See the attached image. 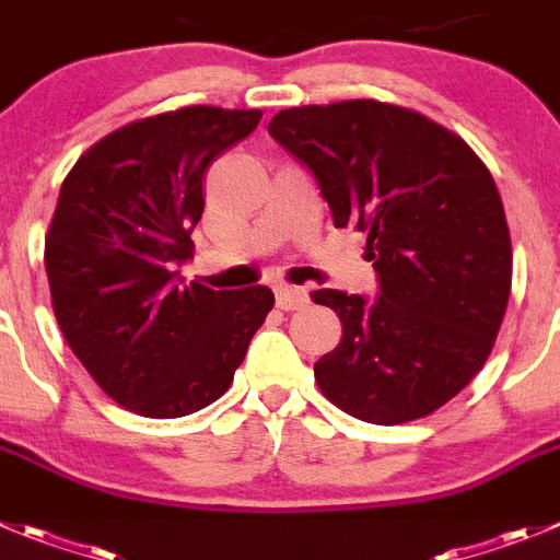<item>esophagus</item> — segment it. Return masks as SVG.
I'll return each instance as SVG.
<instances>
[{"label":"esophagus","instance_id":"34e87169","mask_svg":"<svg viewBox=\"0 0 560 560\" xmlns=\"http://www.w3.org/2000/svg\"><path fill=\"white\" fill-rule=\"evenodd\" d=\"M276 304L279 310H304L310 304V292L304 287H290V284H279L276 287Z\"/></svg>","mask_w":560,"mask_h":560}]
</instances>
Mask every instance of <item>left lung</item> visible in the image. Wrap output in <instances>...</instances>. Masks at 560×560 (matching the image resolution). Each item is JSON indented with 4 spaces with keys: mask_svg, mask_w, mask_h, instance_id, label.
<instances>
[{
    "mask_svg": "<svg viewBox=\"0 0 560 560\" xmlns=\"http://www.w3.org/2000/svg\"><path fill=\"white\" fill-rule=\"evenodd\" d=\"M268 132L315 176L334 226L368 234L378 273L373 298L312 292L342 320L315 364L323 395L375 425L431 415L483 368L509 306L492 174L458 135L373 98L281 109Z\"/></svg>",
    "mask_w": 560,
    "mask_h": 560,
    "instance_id": "1",
    "label": "left lung"
}]
</instances>
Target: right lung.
<instances>
[{
  "label": "right lung",
  "instance_id": "1",
  "mask_svg": "<svg viewBox=\"0 0 560 560\" xmlns=\"http://www.w3.org/2000/svg\"><path fill=\"white\" fill-rule=\"evenodd\" d=\"M259 109L185 107L107 135L66 176L46 234L57 326L115 404L154 420L215 404L273 310L268 287L209 290L192 259L203 174Z\"/></svg>",
  "mask_w": 560,
  "mask_h": 560
}]
</instances>
